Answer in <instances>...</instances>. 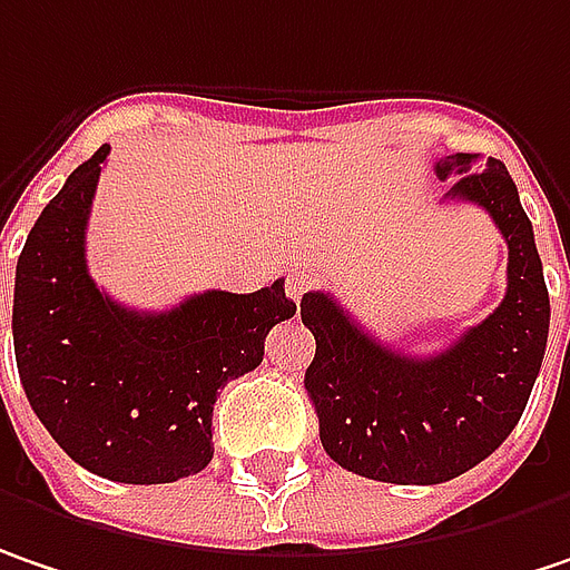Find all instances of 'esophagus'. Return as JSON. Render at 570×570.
<instances>
[{
    "label": "esophagus",
    "instance_id": "obj_1",
    "mask_svg": "<svg viewBox=\"0 0 570 570\" xmlns=\"http://www.w3.org/2000/svg\"><path fill=\"white\" fill-rule=\"evenodd\" d=\"M306 289H309V274H289V281H286V296H289L293 303H299Z\"/></svg>",
    "mask_w": 570,
    "mask_h": 570
}]
</instances>
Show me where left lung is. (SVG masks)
I'll use <instances>...</instances> for the list:
<instances>
[{
    "mask_svg": "<svg viewBox=\"0 0 570 570\" xmlns=\"http://www.w3.org/2000/svg\"><path fill=\"white\" fill-rule=\"evenodd\" d=\"M435 164L439 180L461 174L445 199L474 203L500 228L510 264L503 303L442 354L413 357L367 335L335 296L303 293L299 316L316 335L306 393L318 439L345 471L386 484H442L481 464L517 429L549 342V289L532 222L497 157Z\"/></svg>",
    "mask_w": 570,
    "mask_h": 570,
    "instance_id": "obj_1",
    "label": "left lung"
}]
</instances>
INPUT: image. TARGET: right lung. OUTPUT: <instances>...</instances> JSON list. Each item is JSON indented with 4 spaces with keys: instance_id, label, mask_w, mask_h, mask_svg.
Returning a JSON list of instances; mask_svg holds the SVG:
<instances>
[{
    "instance_id": "right-lung-1",
    "label": "right lung",
    "mask_w": 570,
    "mask_h": 570,
    "mask_svg": "<svg viewBox=\"0 0 570 570\" xmlns=\"http://www.w3.org/2000/svg\"><path fill=\"white\" fill-rule=\"evenodd\" d=\"M109 145L45 206L18 254L12 338L35 416L80 468L118 484H170L213 461L222 386L264 361L267 332L296 313L274 281L206 289L167 313L106 296L86 271V218Z\"/></svg>"
}]
</instances>
